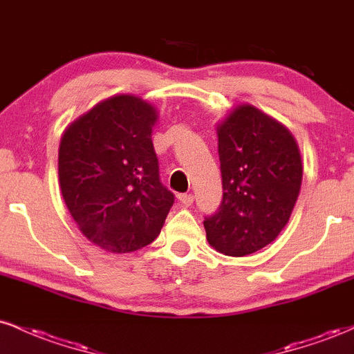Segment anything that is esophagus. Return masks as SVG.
I'll return each mask as SVG.
<instances>
[{
	"label": "esophagus",
	"mask_w": 354,
	"mask_h": 354,
	"mask_svg": "<svg viewBox=\"0 0 354 354\" xmlns=\"http://www.w3.org/2000/svg\"><path fill=\"white\" fill-rule=\"evenodd\" d=\"M178 200H180L183 206H191V203L194 201V196L193 194H180V196H178Z\"/></svg>",
	"instance_id": "1"
}]
</instances>
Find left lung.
Listing matches in <instances>:
<instances>
[{
  "label": "left lung",
  "mask_w": 354,
  "mask_h": 354,
  "mask_svg": "<svg viewBox=\"0 0 354 354\" xmlns=\"http://www.w3.org/2000/svg\"><path fill=\"white\" fill-rule=\"evenodd\" d=\"M216 131L223 201L203 225L214 250L246 256L273 243L290 221L301 189V154L290 129L253 104L231 109Z\"/></svg>",
  "instance_id": "1"
}]
</instances>
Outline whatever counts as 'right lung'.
I'll return each mask as SVG.
<instances>
[{
  "label": "right lung",
  "instance_id": "add662e5",
  "mask_svg": "<svg viewBox=\"0 0 354 354\" xmlns=\"http://www.w3.org/2000/svg\"><path fill=\"white\" fill-rule=\"evenodd\" d=\"M156 120L148 101L115 95L61 136L63 200L81 233L108 253H131L154 241L174 203L160 181L151 140Z\"/></svg>",
  "mask_w": 354,
  "mask_h": 354
}]
</instances>
